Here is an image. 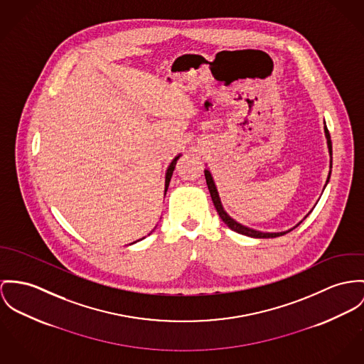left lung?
I'll use <instances>...</instances> for the list:
<instances>
[{
    "instance_id": "left-lung-1",
    "label": "left lung",
    "mask_w": 364,
    "mask_h": 364,
    "mask_svg": "<svg viewBox=\"0 0 364 364\" xmlns=\"http://www.w3.org/2000/svg\"><path fill=\"white\" fill-rule=\"evenodd\" d=\"M324 133H326L327 146H328V152H330V173H328V177H327V181H326V186H327L328 181H330L331 168H333V144H331V137H330L328 129H327V126H326V122H324ZM205 178H206V184H208L209 193H210V196H212L213 205H215V208H216V210H218L220 219L223 220L224 224H225L228 228H231L232 231H235V232H238V234H242V235H247V237H251V238H276V237H281V235L289 232L291 230H294L295 227H298L299 224L302 223V222H299L296 225H294L292 228H289V230H287V231H280V232H264V231L255 230V228H251V227H248V225L238 223L235 219H232V218L224 210L222 200H220V196H219V191H218V187H216V184H215V180H213V177H212L209 168H205ZM326 186H324V188H326ZM324 188H323V191H324ZM309 213H310V212H309ZM308 215H306V216H308ZM306 216H305L304 219H306Z\"/></svg>"
}]
</instances>
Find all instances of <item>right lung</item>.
I'll list each match as a JSON object with an SVG mask.
<instances>
[{
  "instance_id": "obj_1",
  "label": "right lung",
  "mask_w": 364,
  "mask_h": 364,
  "mask_svg": "<svg viewBox=\"0 0 364 364\" xmlns=\"http://www.w3.org/2000/svg\"><path fill=\"white\" fill-rule=\"evenodd\" d=\"M181 156V154L180 155H177L173 161H171V164L168 165V170H166V176H165V196H166V191H168V183H170V178H171V176H173V170L176 168V164H177V161H178V158ZM152 232V231H151ZM142 240V238H141ZM139 240V241H141ZM137 242V241H136ZM136 242H133V244H136Z\"/></svg>"
}]
</instances>
